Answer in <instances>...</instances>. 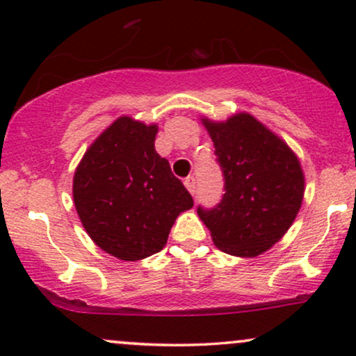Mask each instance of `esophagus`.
I'll list each match as a JSON object with an SVG mask.
<instances>
[{
  "label": "esophagus",
  "instance_id": "esophagus-1",
  "mask_svg": "<svg viewBox=\"0 0 356 356\" xmlns=\"http://www.w3.org/2000/svg\"><path fill=\"white\" fill-rule=\"evenodd\" d=\"M184 184H186L187 191H189L191 194L194 195L195 194V189H197V187H195V177H192V175H189V177H186V181H184Z\"/></svg>",
  "mask_w": 356,
  "mask_h": 356
}]
</instances>
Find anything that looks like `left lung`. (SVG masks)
Listing matches in <instances>:
<instances>
[{
  "label": "left lung",
  "instance_id": "left-lung-1",
  "mask_svg": "<svg viewBox=\"0 0 356 356\" xmlns=\"http://www.w3.org/2000/svg\"><path fill=\"white\" fill-rule=\"evenodd\" d=\"M224 177L218 206L197 214L220 251L254 257L276 244L295 220L305 194L300 161L249 113L226 122L202 118Z\"/></svg>",
  "mask_w": 356,
  "mask_h": 356
}]
</instances>
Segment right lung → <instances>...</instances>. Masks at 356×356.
Returning a JSON list of instances; mask_svg holds the SVG:
<instances>
[{
    "instance_id": "1",
    "label": "right lung",
    "mask_w": 356,
    "mask_h": 356,
    "mask_svg": "<svg viewBox=\"0 0 356 356\" xmlns=\"http://www.w3.org/2000/svg\"><path fill=\"white\" fill-rule=\"evenodd\" d=\"M157 125L120 117L88 147L73 175V201L97 246L138 261L165 246L192 195L155 152Z\"/></svg>"
}]
</instances>
